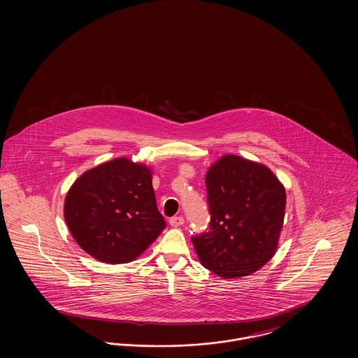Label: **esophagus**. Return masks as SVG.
Here are the masks:
<instances>
[{
	"mask_svg": "<svg viewBox=\"0 0 358 358\" xmlns=\"http://www.w3.org/2000/svg\"><path fill=\"white\" fill-rule=\"evenodd\" d=\"M169 222H171V227L177 228V227H181V225L184 224V217H181V216H174V217H171Z\"/></svg>",
	"mask_w": 358,
	"mask_h": 358,
	"instance_id": "esophagus-1",
	"label": "esophagus"
}]
</instances>
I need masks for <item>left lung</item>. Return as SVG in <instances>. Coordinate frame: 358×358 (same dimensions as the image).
I'll use <instances>...</instances> for the list:
<instances>
[{"label":"left lung","instance_id":"obj_1","mask_svg":"<svg viewBox=\"0 0 358 358\" xmlns=\"http://www.w3.org/2000/svg\"><path fill=\"white\" fill-rule=\"evenodd\" d=\"M209 229L192 238L200 263L222 278L247 276L276 252L286 190L266 165L222 155L205 176Z\"/></svg>","mask_w":358,"mask_h":358}]
</instances>
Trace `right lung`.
I'll list each match as a JSON object with an SVG mask.
<instances>
[{
	"instance_id": "obj_1",
	"label": "right lung",
	"mask_w": 358,
	"mask_h": 358,
	"mask_svg": "<svg viewBox=\"0 0 358 358\" xmlns=\"http://www.w3.org/2000/svg\"><path fill=\"white\" fill-rule=\"evenodd\" d=\"M64 219L79 247L108 264L133 262L166 227L150 168L124 157L85 171L72 184Z\"/></svg>"
}]
</instances>
